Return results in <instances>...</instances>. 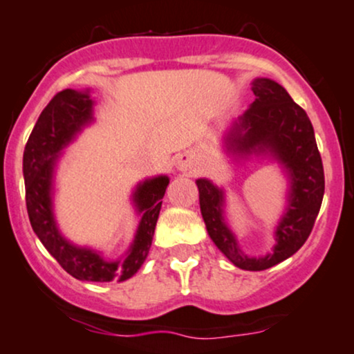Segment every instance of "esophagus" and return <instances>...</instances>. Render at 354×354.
I'll use <instances>...</instances> for the list:
<instances>
[{"label": "esophagus", "instance_id": "34e87169", "mask_svg": "<svg viewBox=\"0 0 354 354\" xmlns=\"http://www.w3.org/2000/svg\"><path fill=\"white\" fill-rule=\"evenodd\" d=\"M176 167L180 171H189L193 167V156L185 152V154H180L176 159Z\"/></svg>", "mask_w": 354, "mask_h": 354}]
</instances>
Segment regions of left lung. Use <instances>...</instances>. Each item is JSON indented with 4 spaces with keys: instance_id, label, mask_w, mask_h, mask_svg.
<instances>
[{
    "instance_id": "1",
    "label": "left lung",
    "mask_w": 354,
    "mask_h": 354,
    "mask_svg": "<svg viewBox=\"0 0 354 354\" xmlns=\"http://www.w3.org/2000/svg\"><path fill=\"white\" fill-rule=\"evenodd\" d=\"M251 89L254 102L234 122L225 136V147L237 158L270 156L286 171L288 198L274 230L277 244L273 251L259 258L244 254L225 224L224 192L205 178L196 180V187L202 217L215 245L241 270L263 271L295 254L310 236L324 196V167L314 127L286 89L268 77H256Z\"/></svg>"
}]
</instances>
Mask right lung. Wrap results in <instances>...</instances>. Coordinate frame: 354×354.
I'll use <instances>...</instances> for the list:
<instances>
[{"mask_svg":"<svg viewBox=\"0 0 354 354\" xmlns=\"http://www.w3.org/2000/svg\"><path fill=\"white\" fill-rule=\"evenodd\" d=\"M89 91L64 89L50 100L37 120L24 152L25 198L33 232L47 251L76 280L125 281L139 271L152 244L167 176H156L137 185L132 200L140 215L136 239L122 261H105L100 252L71 244L59 232L52 210V181L59 154L93 120Z\"/></svg>","mask_w":354,"mask_h":354,"instance_id":"add662e5","label":"right lung"}]
</instances>
